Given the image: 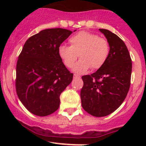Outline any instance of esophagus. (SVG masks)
<instances>
[{
    "label": "esophagus",
    "instance_id": "esophagus-1",
    "mask_svg": "<svg viewBox=\"0 0 146 146\" xmlns=\"http://www.w3.org/2000/svg\"><path fill=\"white\" fill-rule=\"evenodd\" d=\"M80 78V76H78V75H76V74H75L74 76H73V78H74V79H76V78Z\"/></svg>",
    "mask_w": 146,
    "mask_h": 146
}]
</instances>
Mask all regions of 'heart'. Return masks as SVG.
Here are the masks:
<instances>
[{
  "instance_id": "obj_1",
  "label": "heart",
  "mask_w": 146,
  "mask_h": 146,
  "mask_svg": "<svg viewBox=\"0 0 146 146\" xmlns=\"http://www.w3.org/2000/svg\"><path fill=\"white\" fill-rule=\"evenodd\" d=\"M70 46L61 44L58 54L66 67L71 68L80 56V59L73 66V71L82 74L91 67L99 69L104 66L110 55L108 41L98 35L87 31H81L69 39Z\"/></svg>"
}]
</instances>
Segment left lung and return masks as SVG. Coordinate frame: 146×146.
<instances>
[{
  "label": "left lung",
  "instance_id": "obj_1",
  "mask_svg": "<svg viewBox=\"0 0 146 146\" xmlns=\"http://www.w3.org/2000/svg\"><path fill=\"white\" fill-rule=\"evenodd\" d=\"M99 30L108 41L110 55L95 73L82 76L80 98L85 111L102 117L114 112L124 101L130 88L132 63L127 47L117 35Z\"/></svg>",
  "mask_w": 146,
  "mask_h": 146
}]
</instances>
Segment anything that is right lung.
Listing matches in <instances>:
<instances>
[{
    "label": "right lung",
    "mask_w": 146,
    "mask_h": 146,
    "mask_svg": "<svg viewBox=\"0 0 146 146\" xmlns=\"http://www.w3.org/2000/svg\"><path fill=\"white\" fill-rule=\"evenodd\" d=\"M74 30L73 32H75ZM61 28L46 29L26 41L16 67V92L29 111L45 117L56 111L60 95L73 80L58 54L72 34Z\"/></svg>",
    "instance_id": "right-lung-1"
}]
</instances>
